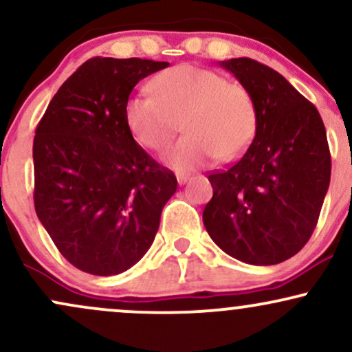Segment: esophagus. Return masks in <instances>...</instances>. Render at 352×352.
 <instances>
[{"instance_id":"1","label":"esophagus","mask_w":352,"mask_h":352,"mask_svg":"<svg viewBox=\"0 0 352 352\" xmlns=\"http://www.w3.org/2000/svg\"><path fill=\"white\" fill-rule=\"evenodd\" d=\"M188 179H190V177L187 175V173H177V182H179V185L187 184Z\"/></svg>"}]
</instances>
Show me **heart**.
I'll return each instance as SVG.
<instances>
[{
	"label": "heart",
	"mask_w": 352,
	"mask_h": 352,
	"mask_svg": "<svg viewBox=\"0 0 352 352\" xmlns=\"http://www.w3.org/2000/svg\"><path fill=\"white\" fill-rule=\"evenodd\" d=\"M152 96H134L125 106V122L144 147L160 151L179 131L185 135L167 152L177 170L232 160L253 140L258 111L252 92L212 69L182 64L157 76Z\"/></svg>",
	"instance_id": "b5f03b06"
}]
</instances>
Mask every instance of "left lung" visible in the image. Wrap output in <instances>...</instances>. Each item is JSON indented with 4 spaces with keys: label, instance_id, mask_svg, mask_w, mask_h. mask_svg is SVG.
Segmentation results:
<instances>
[{
    "label": "left lung",
    "instance_id": "obj_1",
    "mask_svg": "<svg viewBox=\"0 0 352 352\" xmlns=\"http://www.w3.org/2000/svg\"><path fill=\"white\" fill-rule=\"evenodd\" d=\"M252 92L253 142L225 170L208 175L204 225L230 256L276 265L296 254L316 228L329 187L331 153L318 109L280 72L250 58L221 60Z\"/></svg>",
    "mask_w": 352,
    "mask_h": 352
}]
</instances>
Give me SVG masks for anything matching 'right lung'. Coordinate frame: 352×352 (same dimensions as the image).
Masks as SVG:
<instances>
[{"instance_id": "add662e5", "label": "right lung", "mask_w": 352, "mask_h": 352, "mask_svg": "<svg viewBox=\"0 0 352 352\" xmlns=\"http://www.w3.org/2000/svg\"><path fill=\"white\" fill-rule=\"evenodd\" d=\"M168 63L92 58L44 112L33 144L36 215L76 268L112 276L151 248L177 179L125 122L132 89Z\"/></svg>"}]
</instances>
